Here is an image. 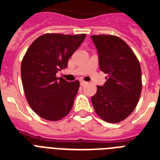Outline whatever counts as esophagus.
<instances>
[{
  "label": "esophagus",
  "mask_w": 160,
  "mask_h": 160,
  "mask_svg": "<svg viewBox=\"0 0 160 160\" xmlns=\"http://www.w3.org/2000/svg\"><path fill=\"white\" fill-rule=\"evenodd\" d=\"M85 85H87V82H85L84 80H81V81H80V85H81V86H85Z\"/></svg>",
  "instance_id": "34e87169"
}]
</instances>
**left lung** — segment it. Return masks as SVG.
<instances>
[{
  "mask_svg": "<svg viewBox=\"0 0 160 160\" xmlns=\"http://www.w3.org/2000/svg\"><path fill=\"white\" fill-rule=\"evenodd\" d=\"M102 71L107 74L104 85H97L91 97L97 115L110 123L124 120L139 101L142 72L136 55L123 40L113 35H93Z\"/></svg>",
  "mask_w": 160,
  "mask_h": 160,
  "instance_id": "left-lung-1",
  "label": "left lung"
}]
</instances>
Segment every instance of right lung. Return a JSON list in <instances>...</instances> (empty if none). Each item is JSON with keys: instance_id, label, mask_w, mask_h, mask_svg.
<instances>
[{"instance_id": "add662e5", "label": "right lung", "mask_w": 160, "mask_h": 160, "mask_svg": "<svg viewBox=\"0 0 160 160\" xmlns=\"http://www.w3.org/2000/svg\"><path fill=\"white\" fill-rule=\"evenodd\" d=\"M85 36L43 34L34 40L23 57L21 75L27 101L43 119L55 122L70 112L80 82H69L56 74L67 68L69 58Z\"/></svg>"}]
</instances>
